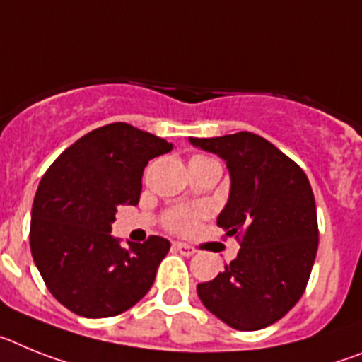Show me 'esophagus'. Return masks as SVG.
Returning <instances> with one entry per match:
<instances>
[{
	"label": "esophagus",
	"instance_id": "34e87169",
	"mask_svg": "<svg viewBox=\"0 0 362 362\" xmlns=\"http://www.w3.org/2000/svg\"><path fill=\"white\" fill-rule=\"evenodd\" d=\"M173 247L180 253V255L184 257H193L194 253H197V250H194L193 246H189V244H182V242H175L173 244Z\"/></svg>",
	"mask_w": 362,
	"mask_h": 362
}]
</instances>
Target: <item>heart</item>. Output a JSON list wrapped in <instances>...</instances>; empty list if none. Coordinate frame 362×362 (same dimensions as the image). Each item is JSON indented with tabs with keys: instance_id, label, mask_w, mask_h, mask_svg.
<instances>
[{
	"instance_id": "1",
	"label": "heart",
	"mask_w": 362,
	"mask_h": 362,
	"mask_svg": "<svg viewBox=\"0 0 362 362\" xmlns=\"http://www.w3.org/2000/svg\"><path fill=\"white\" fill-rule=\"evenodd\" d=\"M197 158H206V156H193L191 160ZM194 220H197V213L193 209H187V207H177V209H171V211L165 215V220H163V224L169 231L173 233H185V231H189L191 228L194 226Z\"/></svg>"
}]
</instances>
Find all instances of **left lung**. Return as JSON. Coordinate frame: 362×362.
Returning a JSON list of instances; mask_svg holds the SVG:
<instances>
[{
	"instance_id": "8db88e82",
	"label": "left lung",
	"mask_w": 362,
	"mask_h": 362,
	"mask_svg": "<svg viewBox=\"0 0 362 362\" xmlns=\"http://www.w3.org/2000/svg\"><path fill=\"white\" fill-rule=\"evenodd\" d=\"M189 142L228 165L231 189L216 224L240 242L237 259L197 286L199 297L231 328L262 329L282 319L306 290L319 246L312 185L293 160L255 133Z\"/></svg>"
}]
</instances>
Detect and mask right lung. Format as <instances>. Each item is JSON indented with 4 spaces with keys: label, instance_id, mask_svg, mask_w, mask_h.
I'll return each instance as SVG.
<instances>
[{
    "label": "right lung",
    "instance_id": "1",
    "mask_svg": "<svg viewBox=\"0 0 362 362\" xmlns=\"http://www.w3.org/2000/svg\"><path fill=\"white\" fill-rule=\"evenodd\" d=\"M173 144L116 122L94 129L52 162L37 185L30 251L58 303L87 319L115 317L151 290L169 240L124 247L111 235L120 206H136L144 168Z\"/></svg>",
    "mask_w": 362,
    "mask_h": 362
}]
</instances>
